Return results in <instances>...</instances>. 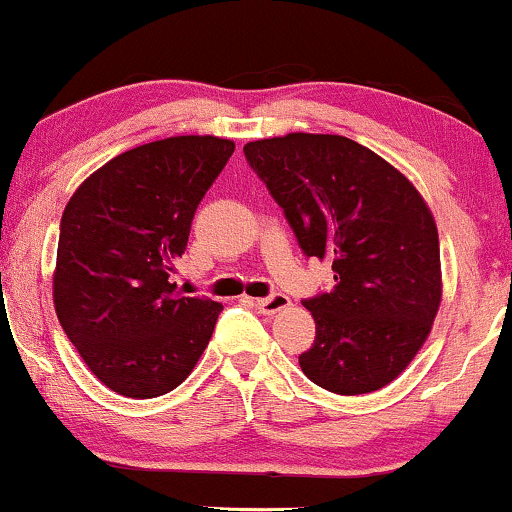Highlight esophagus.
I'll return each instance as SVG.
<instances>
[{
    "instance_id": "34e87169",
    "label": "esophagus",
    "mask_w": 512,
    "mask_h": 512,
    "mask_svg": "<svg viewBox=\"0 0 512 512\" xmlns=\"http://www.w3.org/2000/svg\"><path fill=\"white\" fill-rule=\"evenodd\" d=\"M292 306V301H289V296L285 294H270L266 299H256V308L261 311L263 315H275L280 311H285V308Z\"/></svg>"
}]
</instances>
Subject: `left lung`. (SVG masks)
Here are the masks:
<instances>
[{
    "label": "left lung",
    "mask_w": 512,
    "mask_h": 512,
    "mask_svg": "<svg viewBox=\"0 0 512 512\" xmlns=\"http://www.w3.org/2000/svg\"><path fill=\"white\" fill-rule=\"evenodd\" d=\"M285 208L306 256L330 261L334 287L304 301L315 342L299 356L332 394L394 382L430 337L441 306L439 232L406 175L342 135L289 132L244 144Z\"/></svg>",
    "instance_id": "left-lung-1"
}]
</instances>
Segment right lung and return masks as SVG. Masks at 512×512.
I'll use <instances>...</instances> for the list:
<instances>
[{
    "instance_id": "obj_1",
    "label": "right lung",
    "mask_w": 512,
    "mask_h": 512,
    "mask_svg": "<svg viewBox=\"0 0 512 512\" xmlns=\"http://www.w3.org/2000/svg\"><path fill=\"white\" fill-rule=\"evenodd\" d=\"M235 142L180 135L123 151L63 208L54 308L99 382L154 399L187 380L223 304L182 296L170 280L194 211Z\"/></svg>"
}]
</instances>
